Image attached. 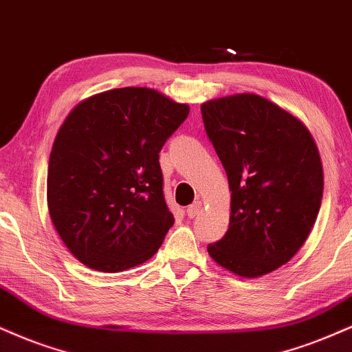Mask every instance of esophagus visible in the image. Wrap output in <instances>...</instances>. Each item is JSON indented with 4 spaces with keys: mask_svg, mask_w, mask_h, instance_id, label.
<instances>
[{
    "mask_svg": "<svg viewBox=\"0 0 352 352\" xmlns=\"http://www.w3.org/2000/svg\"><path fill=\"white\" fill-rule=\"evenodd\" d=\"M201 209H202V202L201 201H196V202L192 204V206L188 207L186 214H188L189 219H194V217H196L199 212H201Z\"/></svg>",
    "mask_w": 352,
    "mask_h": 352,
    "instance_id": "esophagus-1",
    "label": "esophagus"
}]
</instances>
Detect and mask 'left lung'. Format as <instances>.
<instances>
[{
    "label": "left lung",
    "instance_id": "1",
    "mask_svg": "<svg viewBox=\"0 0 352 352\" xmlns=\"http://www.w3.org/2000/svg\"><path fill=\"white\" fill-rule=\"evenodd\" d=\"M201 112L232 190L228 230L207 246L209 254L241 277L276 271L302 248L322 206L323 166L314 137L296 116L258 94L212 99Z\"/></svg>",
    "mask_w": 352,
    "mask_h": 352
}]
</instances>
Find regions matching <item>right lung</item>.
Returning <instances> with one entry per match:
<instances>
[{"instance_id":"1","label":"right lung","mask_w":352,"mask_h":352,"mask_svg":"<svg viewBox=\"0 0 352 352\" xmlns=\"http://www.w3.org/2000/svg\"><path fill=\"white\" fill-rule=\"evenodd\" d=\"M188 114L150 88L104 91L68 114L52 146L47 204L78 261L120 272L158 251L175 223L158 153Z\"/></svg>"}]
</instances>
